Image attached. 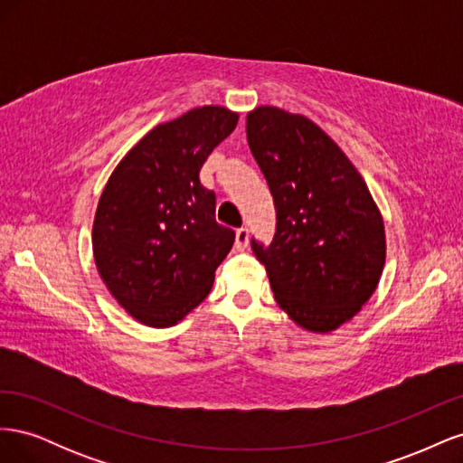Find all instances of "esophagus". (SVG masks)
Here are the masks:
<instances>
[{
	"label": "esophagus",
	"instance_id": "34e87169",
	"mask_svg": "<svg viewBox=\"0 0 463 463\" xmlns=\"http://www.w3.org/2000/svg\"><path fill=\"white\" fill-rule=\"evenodd\" d=\"M235 247L240 250H245L249 247V230L240 228L235 232Z\"/></svg>",
	"mask_w": 463,
	"mask_h": 463
}]
</instances>
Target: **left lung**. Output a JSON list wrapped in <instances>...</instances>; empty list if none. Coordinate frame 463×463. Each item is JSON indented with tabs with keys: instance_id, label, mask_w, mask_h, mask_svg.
Masks as SVG:
<instances>
[{
	"instance_id": "left-lung-1",
	"label": "left lung",
	"mask_w": 463,
	"mask_h": 463,
	"mask_svg": "<svg viewBox=\"0 0 463 463\" xmlns=\"http://www.w3.org/2000/svg\"><path fill=\"white\" fill-rule=\"evenodd\" d=\"M247 141L276 204L272 243L250 240L274 299L301 328L332 332L381 279V210L342 148L305 116L259 106L247 114Z\"/></svg>"
}]
</instances>
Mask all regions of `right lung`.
Segmentation results:
<instances>
[{
	"instance_id": "obj_1",
	"label": "right lung",
	"mask_w": 463,
	"mask_h": 463,
	"mask_svg": "<svg viewBox=\"0 0 463 463\" xmlns=\"http://www.w3.org/2000/svg\"><path fill=\"white\" fill-rule=\"evenodd\" d=\"M237 119L228 108L203 106L156 125L100 194L92 226L98 274L146 326H174L203 303L232 250L235 232L216 222V194L199 172Z\"/></svg>"
}]
</instances>
